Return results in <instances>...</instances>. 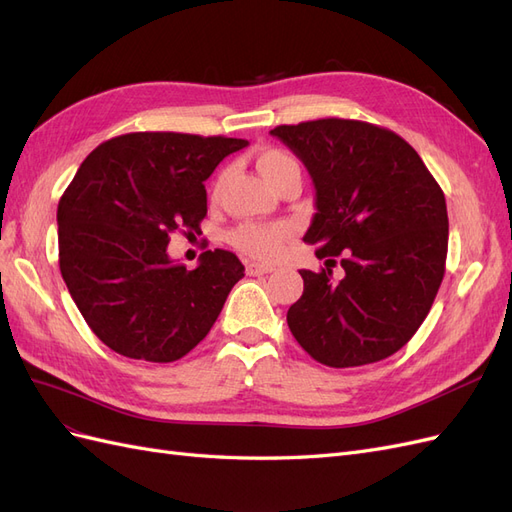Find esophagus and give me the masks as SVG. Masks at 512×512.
I'll return each mask as SVG.
<instances>
[{"mask_svg": "<svg viewBox=\"0 0 512 512\" xmlns=\"http://www.w3.org/2000/svg\"><path fill=\"white\" fill-rule=\"evenodd\" d=\"M274 272V266H268V263H246V274L249 276H261V274H270Z\"/></svg>", "mask_w": 512, "mask_h": 512, "instance_id": "esophagus-1", "label": "esophagus"}]
</instances>
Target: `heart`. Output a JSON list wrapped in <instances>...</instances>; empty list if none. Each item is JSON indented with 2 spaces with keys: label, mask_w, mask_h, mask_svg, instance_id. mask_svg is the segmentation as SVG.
Returning a JSON list of instances; mask_svg holds the SVG:
<instances>
[{
  "label": "heart",
  "mask_w": 512,
  "mask_h": 512,
  "mask_svg": "<svg viewBox=\"0 0 512 512\" xmlns=\"http://www.w3.org/2000/svg\"><path fill=\"white\" fill-rule=\"evenodd\" d=\"M257 170L268 183L278 189L291 176H300V163L293 155L280 151V148H266L255 159ZM225 172L217 178L212 193L217 195L225 183ZM291 236L289 223H244L232 232V242L246 255L257 259H274L285 240Z\"/></svg>",
  "instance_id": "heart-1"
}]
</instances>
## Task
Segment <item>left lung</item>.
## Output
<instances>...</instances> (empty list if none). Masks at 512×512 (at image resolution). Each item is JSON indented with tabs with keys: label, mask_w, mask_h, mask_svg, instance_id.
Returning a JSON list of instances; mask_svg holds the SVG:
<instances>
[{
	"label": "left lung",
	"mask_w": 512,
	"mask_h": 512,
	"mask_svg": "<svg viewBox=\"0 0 512 512\" xmlns=\"http://www.w3.org/2000/svg\"><path fill=\"white\" fill-rule=\"evenodd\" d=\"M315 185L304 242L325 270H300L304 293L287 312L302 349L319 364L381 361L415 336L444 276L449 217L444 193L406 140L364 121L278 125ZM334 256L345 276H331Z\"/></svg>",
	"instance_id": "8db88e82"
}]
</instances>
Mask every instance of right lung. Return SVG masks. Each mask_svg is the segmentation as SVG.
<instances>
[{
  "instance_id": "add662e5",
  "label": "right lung",
  "mask_w": 512,
  "mask_h": 512,
  "mask_svg": "<svg viewBox=\"0 0 512 512\" xmlns=\"http://www.w3.org/2000/svg\"><path fill=\"white\" fill-rule=\"evenodd\" d=\"M246 144L138 131L80 163L57 208L59 268L80 315L112 351L170 364L210 332L244 266L214 249L187 270L166 249L176 229L200 232L204 180Z\"/></svg>"
}]
</instances>
